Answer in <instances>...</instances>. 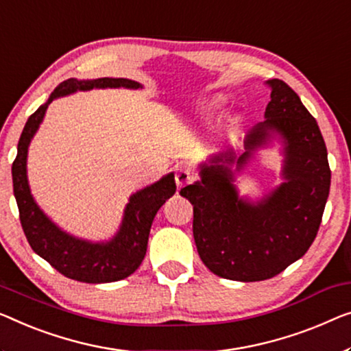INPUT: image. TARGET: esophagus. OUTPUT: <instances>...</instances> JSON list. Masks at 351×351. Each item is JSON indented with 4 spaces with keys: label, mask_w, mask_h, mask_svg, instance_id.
Segmentation results:
<instances>
[{
    "label": "esophagus",
    "mask_w": 351,
    "mask_h": 351,
    "mask_svg": "<svg viewBox=\"0 0 351 351\" xmlns=\"http://www.w3.org/2000/svg\"><path fill=\"white\" fill-rule=\"evenodd\" d=\"M175 180H176L178 187H184L193 180V171L189 169V167H180V169L176 170Z\"/></svg>",
    "instance_id": "obj_1"
}]
</instances>
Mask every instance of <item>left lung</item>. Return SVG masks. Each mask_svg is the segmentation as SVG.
Returning <instances> with one entry per match:
<instances>
[{"instance_id": "1", "label": "left lung", "mask_w": 351, "mask_h": 351, "mask_svg": "<svg viewBox=\"0 0 351 351\" xmlns=\"http://www.w3.org/2000/svg\"><path fill=\"white\" fill-rule=\"evenodd\" d=\"M266 85L271 90L266 121L247 134L244 153L217 156L214 165L202 169L200 182L180 191L193 206V239L202 261L230 280L271 279L301 258L320 228L331 184L326 145L315 118L285 82L273 78ZM269 130L285 138L287 181L250 206L237 198L226 165L237 158L241 169Z\"/></svg>"}]
</instances>
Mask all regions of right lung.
I'll return each mask as SVG.
<instances>
[{
    "mask_svg": "<svg viewBox=\"0 0 351 351\" xmlns=\"http://www.w3.org/2000/svg\"><path fill=\"white\" fill-rule=\"evenodd\" d=\"M140 88L128 78H97L78 82L74 78L60 83L49 102L40 106L26 121L20 135L17 158L12 162L14 195L17 200L20 223L31 249L62 276L86 284H106L130 276L142 263L148 247L151 223L165 200L176 192L175 176L167 175L156 184L134 193L125 206L123 226L107 244H91L61 232L36 205L26 180L28 145L44 118L49 104L60 96L91 88Z\"/></svg>",
    "mask_w": 351,
    "mask_h": 351,
    "instance_id": "right-lung-1",
    "label": "right lung"
}]
</instances>
